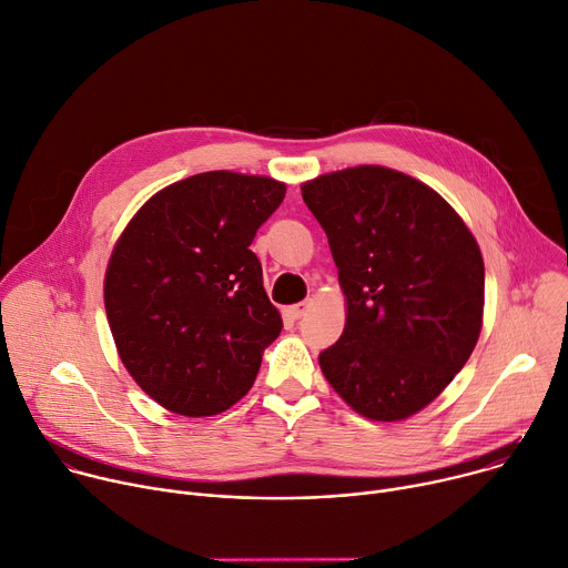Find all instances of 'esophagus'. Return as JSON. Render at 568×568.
<instances>
[{
    "mask_svg": "<svg viewBox=\"0 0 568 568\" xmlns=\"http://www.w3.org/2000/svg\"><path fill=\"white\" fill-rule=\"evenodd\" d=\"M307 307H311V303L301 301V303H296V305H290L285 313H287V317H292V320H301V317L307 313Z\"/></svg>",
    "mask_w": 568,
    "mask_h": 568,
    "instance_id": "esophagus-1",
    "label": "esophagus"
}]
</instances>
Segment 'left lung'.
<instances>
[{
    "instance_id": "8db88e82",
    "label": "left lung",
    "mask_w": 568,
    "mask_h": 568,
    "mask_svg": "<svg viewBox=\"0 0 568 568\" xmlns=\"http://www.w3.org/2000/svg\"><path fill=\"white\" fill-rule=\"evenodd\" d=\"M301 196L326 231L346 296L344 333L320 353V367L363 417L407 419L442 394L478 342V242L435 190L396 170L324 174L303 183Z\"/></svg>"
}]
</instances>
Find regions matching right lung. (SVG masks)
<instances>
[{
  "instance_id": "right-lung-1",
  "label": "right lung",
  "mask_w": 568,
  "mask_h": 568,
  "mask_svg": "<svg viewBox=\"0 0 568 568\" xmlns=\"http://www.w3.org/2000/svg\"><path fill=\"white\" fill-rule=\"evenodd\" d=\"M283 196L267 176L194 174L153 194L113 248L104 303L118 353L176 415L237 403L283 328L248 248Z\"/></svg>"
}]
</instances>
